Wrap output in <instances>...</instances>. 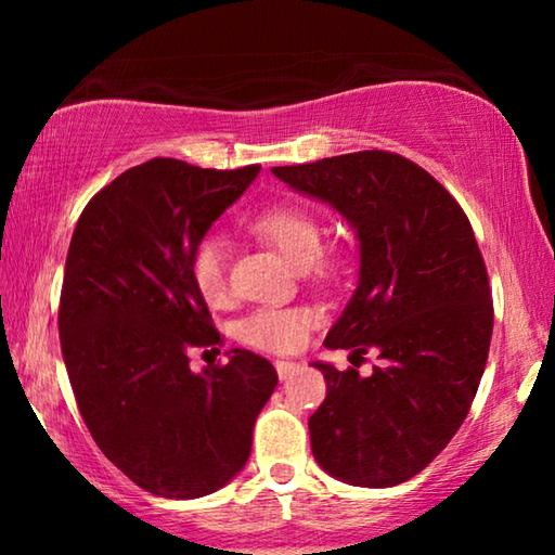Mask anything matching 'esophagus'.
<instances>
[{
	"label": "esophagus",
	"instance_id": "34e87169",
	"mask_svg": "<svg viewBox=\"0 0 555 555\" xmlns=\"http://www.w3.org/2000/svg\"><path fill=\"white\" fill-rule=\"evenodd\" d=\"M298 370H300L298 362H288V360H279L276 362V372H279V379L281 382H286V379L294 377Z\"/></svg>",
	"mask_w": 555,
	"mask_h": 555
}]
</instances>
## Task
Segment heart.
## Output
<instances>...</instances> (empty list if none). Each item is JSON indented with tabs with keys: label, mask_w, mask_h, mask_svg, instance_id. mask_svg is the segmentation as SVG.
I'll return each mask as SVG.
<instances>
[{
	"label": "heart",
	"mask_w": 555,
	"mask_h": 555,
	"mask_svg": "<svg viewBox=\"0 0 555 555\" xmlns=\"http://www.w3.org/2000/svg\"><path fill=\"white\" fill-rule=\"evenodd\" d=\"M251 230L274 244L298 269H311L323 257L321 224L300 205H276L259 212ZM188 271L193 286L210 306L222 304L228 296V240L222 234L203 237L191 251ZM313 323L315 315L306 308H259L240 323V337L257 350L294 352L306 343Z\"/></svg>",
	"instance_id": "heart-1"
}]
</instances>
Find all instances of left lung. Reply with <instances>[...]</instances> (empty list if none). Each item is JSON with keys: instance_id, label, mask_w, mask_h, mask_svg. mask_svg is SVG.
<instances>
[{"instance_id": "obj_1", "label": "left lung", "mask_w": 555, "mask_h": 555, "mask_svg": "<svg viewBox=\"0 0 555 555\" xmlns=\"http://www.w3.org/2000/svg\"><path fill=\"white\" fill-rule=\"evenodd\" d=\"M281 183L343 215L357 237V286L327 350L370 377L313 362L327 397L311 418L315 463L354 487H393L457 434L492 340V296L475 232L443 185L409 158L360 152L271 168Z\"/></svg>"}]
</instances>
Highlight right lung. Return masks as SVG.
<instances>
[{
    "instance_id": "1",
    "label": "right lung",
    "mask_w": 555,
    "mask_h": 555,
    "mask_svg": "<svg viewBox=\"0 0 555 555\" xmlns=\"http://www.w3.org/2000/svg\"><path fill=\"white\" fill-rule=\"evenodd\" d=\"M259 171L178 158L129 168L86 205L65 259L59 331L82 421L109 463L168 500L237 477L279 382L240 347L222 367L188 364L193 347L220 345L191 251Z\"/></svg>"
}]
</instances>
